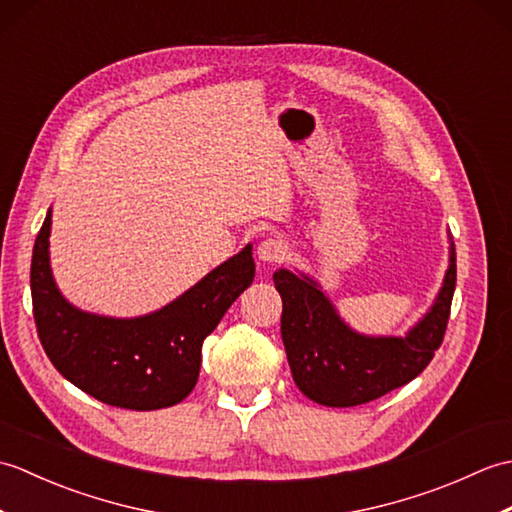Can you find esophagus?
I'll list each match as a JSON object with an SVG mask.
<instances>
[{"label": "esophagus", "instance_id": "34e87169", "mask_svg": "<svg viewBox=\"0 0 512 512\" xmlns=\"http://www.w3.org/2000/svg\"><path fill=\"white\" fill-rule=\"evenodd\" d=\"M257 257H259V262H264V264H277L286 257V244L281 242V239L266 237L264 242H259V246H257Z\"/></svg>", "mask_w": 512, "mask_h": 512}]
</instances>
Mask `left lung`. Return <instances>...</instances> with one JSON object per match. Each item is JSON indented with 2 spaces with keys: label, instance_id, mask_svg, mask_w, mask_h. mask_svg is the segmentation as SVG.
Listing matches in <instances>:
<instances>
[{
  "label": "left lung",
  "instance_id": "1",
  "mask_svg": "<svg viewBox=\"0 0 512 512\" xmlns=\"http://www.w3.org/2000/svg\"><path fill=\"white\" fill-rule=\"evenodd\" d=\"M275 288L284 303L281 339L290 372L301 394L325 407H356L407 385L444 339L455 290V246L436 301L405 336H369L352 330L317 279L275 270Z\"/></svg>",
  "mask_w": 512,
  "mask_h": 512
}]
</instances>
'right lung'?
I'll list each match as a JSON object with an SVG mask.
<instances>
[{
    "label": "right lung",
    "instance_id": "right-lung-1",
    "mask_svg": "<svg viewBox=\"0 0 512 512\" xmlns=\"http://www.w3.org/2000/svg\"><path fill=\"white\" fill-rule=\"evenodd\" d=\"M50 226L52 209L32 248L30 290L39 341L52 365L105 405L134 411L178 405L198 383L204 339L253 284V246L160 310L118 319L85 312L61 295L50 268Z\"/></svg>",
    "mask_w": 512,
    "mask_h": 512
}]
</instances>
